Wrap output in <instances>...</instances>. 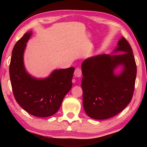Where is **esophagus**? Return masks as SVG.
Instances as JSON below:
<instances>
[{"mask_svg":"<svg viewBox=\"0 0 147 147\" xmlns=\"http://www.w3.org/2000/svg\"><path fill=\"white\" fill-rule=\"evenodd\" d=\"M74 76L78 78H80L82 76V69H81L80 68H76L75 71H74Z\"/></svg>","mask_w":147,"mask_h":147,"instance_id":"34e87169","label":"esophagus"}]
</instances>
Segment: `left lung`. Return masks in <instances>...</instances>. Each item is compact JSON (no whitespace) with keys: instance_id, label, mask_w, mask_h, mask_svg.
Masks as SVG:
<instances>
[{"instance_id":"obj_1","label":"left lung","mask_w":147,"mask_h":147,"mask_svg":"<svg viewBox=\"0 0 147 147\" xmlns=\"http://www.w3.org/2000/svg\"><path fill=\"white\" fill-rule=\"evenodd\" d=\"M85 59L82 64L83 104L90 117L104 120L119 113L131 100L136 65L132 49L121 37L113 53ZM122 67L119 74L115 71Z\"/></svg>"}]
</instances>
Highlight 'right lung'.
I'll return each instance as SVG.
<instances>
[{"mask_svg":"<svg viewBox=\"0 0 147 147\" xmlns=\"http://www.w3.org/2000/svg\"><path fill=\"white\" fill-rule=\"evenodd\" d=\"M32 31L16 43L12 52L9 74L18 104L29 114L46 117L55 114L65 95L71 89L74 67L55 69L45 78H36L26 71L23 56Z\"/></svg>","mask_w":147,"mask_h":147,"instance_id":"1","label":"right lung"}]
</instances>
